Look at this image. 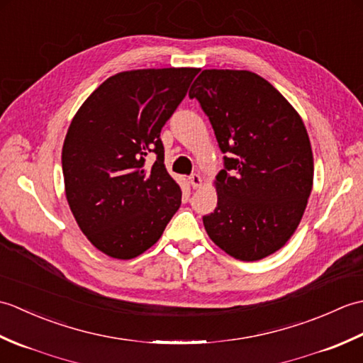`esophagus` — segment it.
I'll use <instances>...</instances> for the list:
<instances>
[{"label": "esophagus", "mask_w": 363, "mask_h": 363, "mask_svg": "<svg viewBox=\"0 0 363 363\" xmlns=\"http://www.w3.org/2000/svg\"><path fill=\"white\" fill-rule=\"evenodd\" d=\"M189 182H190V186L194 187V189H198V187H201V184H203V177L199 176L198 173H194V174H190V177H189Z\"/></svg>", "instance_id": "esophagus-1"}]
</instances>
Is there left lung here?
Returning <instances> with one entry per match:
<instances>
[{
    "label": "left lung",
    "mask_w": 363,
    "mask_h": 363,
    "mask_svg": "<svg viewBox=\"0 0 363 363\" xmlns=\"http://www.w3.org/2000/svg\"><path fill=\"white\" fill-rule=\"evenodd\" d=\"M209 117L225 168L218 203L203 223L238 260H260L295 233L313 184L311 140L299 113L267 79L246 70H204L189 91Z\"/></svg>",
    "instance_id": "left-lung-1"
}]
</instances>
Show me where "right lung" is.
<instances>
[{
    "mask_svg": "<svg viewBox=\"0 0 363 363\" xmlns=\"http://www.w3.org/2000/svg\"><path fill=\"white\" fill-rule=\"evenodd\" d=\"M198 72L117 73L72 120L62 146L67 201L84 235L107 256H140L179 209L181 187L165 168L160 130Z\"/></svg>",
    "mask_w": 363,
    "mask_h": 363,
    "instance_id": "1",
    "label": "right lung"
}]
</instances>
